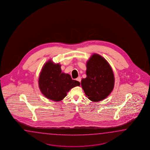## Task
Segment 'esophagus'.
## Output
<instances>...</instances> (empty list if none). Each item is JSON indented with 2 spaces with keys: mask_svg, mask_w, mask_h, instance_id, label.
I'll return each instance as SVG.
<instances>
[{
  "mask_svg": "<svg viewBox=\"0 0 150 150\" xmlns=\"http://www.w3.org/2000/svg\"><path fill=\"white\" fill-rule=\"evenodd\" d=\"M76 81H79V82H81V77H78L76 79Z\"/></svg>",
  "mask_w": 150,
  "mask_h": 150,
  "instance_id": "1",
  "label": "esophagus"
}]
</instances>
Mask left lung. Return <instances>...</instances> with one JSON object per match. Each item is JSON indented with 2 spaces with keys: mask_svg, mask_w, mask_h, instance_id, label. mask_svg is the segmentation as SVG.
Masks as SVG:
<instances>
[{
  "mask_svg": "<svg viewBox=\"0 0 150 150\" xmlns=\"http://www.w3.org/2000/svg\"><path fill=\"white\" fill-rule=\"evenodd\" d=\"M87 77L81 86L88 98L98 102L107 98L112 91L115 78L110 64L103 57L94 54L87 62Z\"/></svg>",
  "mask_w": 150,
  "mask_h": 150,
  "instance_id": "8db88e82",
  "label": "left lung"
}]
</instances>
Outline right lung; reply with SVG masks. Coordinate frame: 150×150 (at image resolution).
Listing matches in <instances>:
<instances>
[{
	"label": "right lung",
	"instance_id": "add662e5",
	"mask_svg": "<svg viewBox=\"0 0 150 150\" xmlns=\"http://www.w3.org/2000/svg\"><path fill=\"white\" fill-rule=\"evenodd\" d=\"M61 72V65L50 60L43 66L39 79L41 92L54 101L63 100L71 88L80 85L79 81L72 80L69 74Z\"/></svg>",
	"mask_w": 150,
	"mask_h": 150
}]
</instances>
